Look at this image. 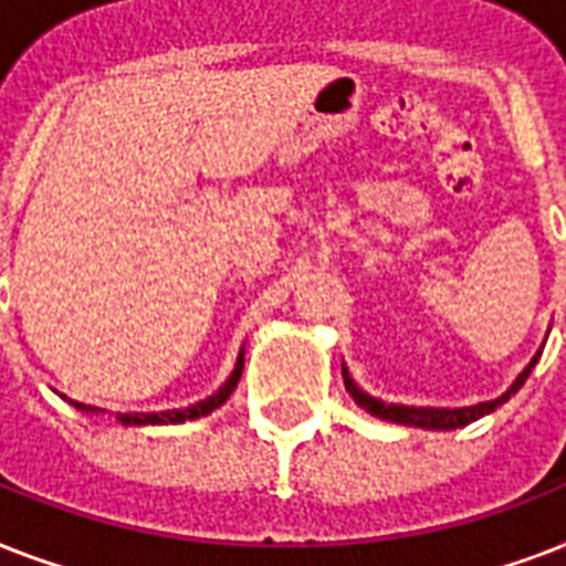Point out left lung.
Returning a JSON list of instances; mask_svg holds the SVG:
<instances>
[{
    "label": "left lung",
    "instance_id": "1",
    "mask_svg": "<svg viewBox=\"0 0 566 566\" xmlns=\"http://www.w3.org/2000/svg\"><path fill=\"white\" fill-rule=\"evenodd\" d=\"M537 358H541V353L532 358V364H528L526 370L520 373L517 381H514V385H511V390H505L500 399H493V402H482V405H470V408H452V411H449V408H408V405L378 402V399H373V396L361 394V390L353 385V378L346 376V370H344V385L355 402L361 405L364 411H370L373 417H381V420H390V422H402V426H417V429L447 431V429H461V426H467V422H473V420H479V417H484V413L496 411L502 402H509L511 396L517 394L520 387H523V381L528 378V373H532V367L537 364Z\"/></svg>",
    "mask_w": 566,
    "mask_h": 566
}]
</instances>
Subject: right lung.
<instances>
[{
    "mask_svg": "<svg viewBox=\"0 0 566 566\" xmlns=\"http://www.w3.org/2000/svg\"><path fill=\"white\" fill-rule=\"evenodd\" d=\"M240 373H243V355L238 358V367L229 376V381L217 390L213 396H208L205 402H196L185 411H164V413H119V420L126 422V426H164V422H185V420H196V417H205V413H211L213 408H220L226 399L231 396V390L238 387ZM75 408H84V405L75 402Z\"/></svg>",
    "mask_w": 566,
    "mask_h": 566,
    "instance_id": "1",
    "label": "right lung"
}]
</instances>
